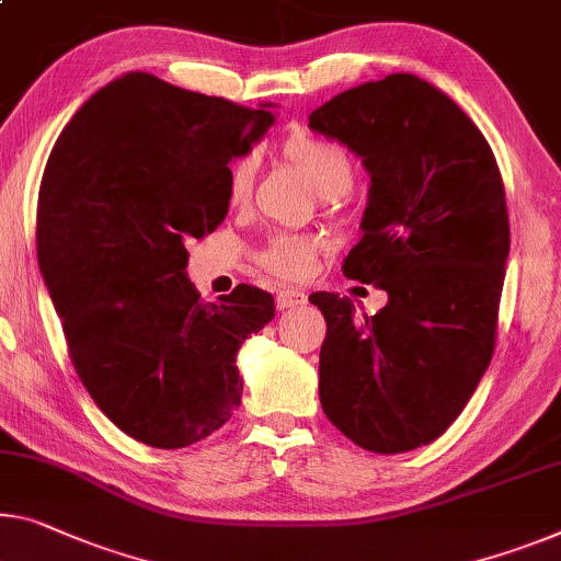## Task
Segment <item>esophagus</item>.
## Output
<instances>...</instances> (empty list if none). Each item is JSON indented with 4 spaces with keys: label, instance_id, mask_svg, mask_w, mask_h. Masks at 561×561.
Masks as SVG:
<instances>
[{
    "label": "esophagus",
    "instance_id": "1",
    "mask_svg": "<svg viewBox=\"0 0 561 561\" xmlns=\"http://www.w3.org/2000/svg\"><path fill=\"white\" fill-rule=\"evenodd\" d=\"M306 293L298 290V288H280L278 293H275V304H278V308H298L306 304Z\"/></svg>",
    "mask_w": 561,
    "mask_h": 561
}]
</instances>
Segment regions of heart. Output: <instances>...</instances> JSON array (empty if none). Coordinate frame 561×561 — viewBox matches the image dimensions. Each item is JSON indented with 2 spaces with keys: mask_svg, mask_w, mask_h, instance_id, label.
Returning a JSON list of instances; mask_svg holds the SVG:
<instances>
[{
  "mask_svg": "<svg viewBox=\"0 0 561 561\" xmlns=\"http://www.w3.org/2000/svg\"><path fill=\"white\" fill-rule=\"evenodd\" d=\"M283 154H286L293 165L306 172V178L321 195H348L353 185V162L339 142H331L325 137L316 135H293L286 142V148H283ZM253 180L255 160L251 154L232 162L228 172V197L232 205L245 203L251 197ZM316 253V238L300 236V232H278V236L268 238V243L257 251L255 261L273 275H280V278H304L310 271V265H313Z\"/></svg>",
  "mask_w": 561,
  "mask_h": 561,
  "instance_id": "b5f03b06",
  "label": "heart"
}]
</instances>
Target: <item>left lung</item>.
<instances>
[{"instance_id":"8db88e82","label":"left lung","mask_w":561,"mask_h":561,"mask_svg":"<svg viewBox=\"0 0 561 561\" xmlns=\"http://www.w3.org/2000/svg\"><path fill=\"white\" fill-rule=\"evenodd\" d=\"M308 125L364 158V238L343 275L389 293L376 316L310 296L329 325L323 413L366 451L419 449L454 424L494 356L510 255L502 172L467 112L416 75L335 94Z\"/></svg>"}]
</instances>
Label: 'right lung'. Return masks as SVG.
<instances>
[{
  "mask_svg": "<svg viewBox=\"0 0 561 561\" xmlns=\"http://www.w3.org/2000/svg\"><path fill=\"white\" fill-rule=\"evenodd\" d=\"M265 107L130 72L75 112L42 175L39 271L77 376L154 449L226 424L243 393L236 353L275 316L248 283L203 304L185 278V243L226 220L228 165L273 125Z\"/></svg>",
  "mask_w": 561,
  "mask_h": 561,
  "instance_id": "add662e5",
  "label": "right lung"
}]
</instances>
